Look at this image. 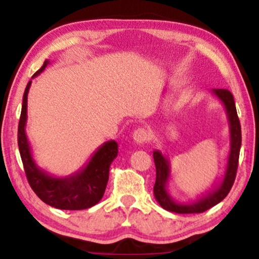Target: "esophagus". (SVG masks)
Wrapping results in <instances>:
<instances>
[{
	"mask_svg": "<svg viewBox=\"0 0 259 259\" xmlns=\"http://www.w3.org/2000/svg\"><path fill=\"white\" fill-rule=\"evenodd\" d=\"M132 137L137 144H143L149 140V132L146 128H137L133 132Z\"/></svg>",
	"mask_w": 259,
	"mask_h": 259,
	"instance_id": "1",
	"label": "esophagus"
}]
</instances>
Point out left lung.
I'll use <instances>...</instances> for the list:
<instances>
[{
    "mask_svg": "<svg viewBox=\"0 0 259 259\" xmlns=\"http://www.w3.org/2000/svg\"><path fill=\"white\" fill-rule=\"evenodd\" d=\"M211 93L222 102L225 110H226L227 121H229L230 152L229 157H227L224 178L221 179V182H219L218 185L213 186L212 190L207 191L205 195L199 197V199L194 200L191 202H179L168 191V182L170 179V162H169L168 157H165L162 152L154 151L153 152V158H154L157 175H155V184L153 191H154V197L158 204L163 208H165L166 211H171V212L177 213L204 212V211L218 205L219 202H221L227 196L236 179L242 136L235 100H233L232 94L229 90H225V89H213Z\"/></svg>",
    "mask_w": 259,
    "mask_h": 259,
    "instance_id": "8db88e82",
    "label": "left lung"
}]
</instances>
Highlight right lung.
<instances>
[{
  "label": "right lung",
  "instance_id": "1",
  "mask_svg": "<svg viewBox=\"0 0 259 259\" xmlns=\"http://www.w3.org/2000/svg\"><path fill=\"white\" fill-rule=\"evenodd\" d=\"M49 63V60H46L43 66L33 75L32 79L37 77ZM30 84L32 81L27 84L24 90L18 124V148L30 188L41 201L55 208L84 210L93 207L105 194L110 165L118 153L117 142L113 140L105 142L96 149L81 169L68 177H53L47 173L35 163L26 135L27 100Z\"/></svg>",
  "mask_w": 259,
  "mask_h": 259
}]
</instances>
